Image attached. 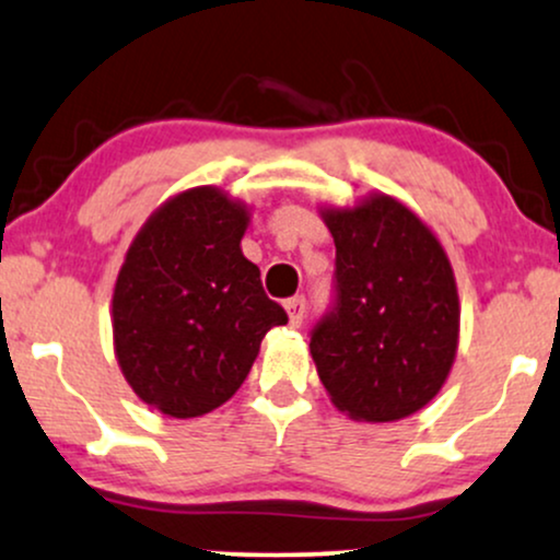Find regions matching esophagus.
<instances>
[{"label": "esophagus", "mask_w": 560, "mask_h": 560, "mask_svg": "<svg viewBox=\"0 0 560 560\" xmlns=\"http://www.w3.org/2000/svg\"><path fill=\"white\" fill-rule=\"evenodd\" d=\"M285 312H288V322L291 327H299L306 317V299L304 295H293V299L285 301Z\"/></svg>", "instance_id": "1"}]
</instances>
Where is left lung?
<instances>
[{
  "mask_svg": "<svg viewBox=\"0 0 560 560\" xmlns=\"http://www.w3.org/2000/svg\"><path fill=\"white\" fill-rule=\"evenodd\" d=\"M322 217L335 238V301L308 343L322 385L359 422L411 417L456 359L462 308L448 256L385 194Z\"/></svg>",
  "mask_w": 560,
  "mask_h": 560,
  "instance_id": "1",
  "label": "left lung"
}]
</instances>
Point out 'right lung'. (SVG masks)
Instances as JSON below:
<instances>
[{"mask_svg":"<svg viewBox=\"0 0 560 560\" xmlns=\"http://www.w3.org/2000/svg\"><path fill=\"white\" fill-rule=\"evenodd\" d=\"M248 212L220 188L164 201L125 254L112 295L117 364L143 404L175 419L222 406L288 314L241 252Z\"/></svg>","mask_w":560,"mask_h":560,"instance_id":"add662e5","label":"right lung"}]
</instances>
